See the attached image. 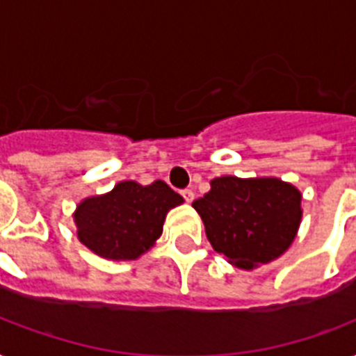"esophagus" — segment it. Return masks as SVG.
Instances as JSON below:
<instances>
[{"instance_id":"obj_1","label":"esophagus","mask_w":356,"mask_h":356,"mask_svg":"<svg viewBox=\"0 0 356 356\" xmlns=\"http://www.w3.org/2000/svg\"><path fill=\"white\" fill-rule=\"evenodd\" d=\"M181 195H183L186 203H192V200H194V192H192V190H188V188L181 190Z\"/></svg>"}]
</instances>
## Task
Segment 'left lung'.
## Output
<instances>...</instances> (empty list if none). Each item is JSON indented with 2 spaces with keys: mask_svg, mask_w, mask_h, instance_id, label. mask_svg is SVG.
Returning a JSON list of instances; mask_svg holds the SVG:
<instances>
[{
  "mask_svg": "<svg viewBox=\"0 0 356 356\" xmlns=\"http://www.w3.org/2000/svg\"><path fill=\"white\" fill-rule=\"evenodd\" d=\"M192 207L214 251L243 270L284 253L301 222L299 190L275 177H218Z\"/></svg>",
  "mask_w": 356,
  "mask_h": 356,
  "instance_id": "obj_1",
  "label": "left lung"
}]
</instances>
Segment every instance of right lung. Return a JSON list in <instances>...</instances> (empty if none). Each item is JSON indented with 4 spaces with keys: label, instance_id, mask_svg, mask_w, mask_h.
I'll use <instances>...</instances> for the list:
<instances>
[{
    "label": "right lung",
    "instance_id": "1",
    "mask_svg": "<svg viewBox=\"0 0 356 356\" xmlns=\"http://www.w3.org/2000/svg\"><path fill=\"white\" fill-rule=\"evenodd\" d=\"M183 203L164 181L142 186L123 181L113 192L85 200L77 207L79 240L99 257L133 260L161 236L166 212Z\"/></svg>",
    "mask_w": 356,
    "mask_h": 356
}]
</instances>
